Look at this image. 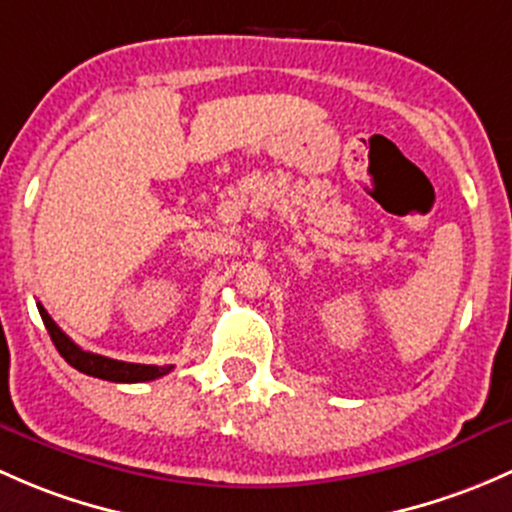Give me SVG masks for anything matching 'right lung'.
Listing matches in <instances>:
<instances>
[{
  "mask_svg": "<svg viewBox=\"0 0 512 512\" xmlns=\"http://www.w3.org/2000/svg\"><path fill=\"white\" fill-rule=\"evenodd\" d=\"M36 308H39L41 320H44L46 330H49L59 355L68 362V365L76 367L78 372L91 374V377H98V379H108V382H150V379H157L162 377V374L172 372V365H165V367L135 365V362L110 360V357L93 355V352L81 350V347H78L76 342H73L71 337L63 333L59 325L51 320V315L46 313L44 305L36 303Z\"/></svg>",
  "mask_w": 512,
  "mask_h": 512,
  "instance_id": "right-lung-1",
  "label": "right lung"
}]
</instances>
